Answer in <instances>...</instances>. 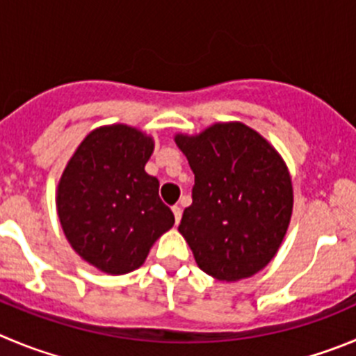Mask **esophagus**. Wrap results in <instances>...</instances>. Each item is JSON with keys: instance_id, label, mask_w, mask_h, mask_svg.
<instances>
[{"instance_id": "1", "label": "esophagus", "mask_w": 356, "mask_h": 356, "mask_svg": "<svg viewBox=\"0 0 356 356\" xmlns=\"http://www.w3.org/2000/svg\"><path fill=\"white\" fill-rule=\"evenodd\" d=\"M172 212H174V216H175V223L179 225V221H181V218H182V209L179 207V205H174V207H172Z\"/></svg>"}]
</instances>
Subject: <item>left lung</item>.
Listing matches in <instances>:
<instances>
[{"label":"left lung","mask_w":356,"mask_h":356,"mask_svg":"<svg viewBox=\"0 0 356 356\" xmlns=\"http://www.w3.org/2000/svg\"><path fill=\"white\" fill-rule=\"evenodd\" d=\"M175 144L195 174L193 204L179 232L198 267L219 281L257 274L277 253L288 230L293 189L275 149L241 122H219Z\"/></svg>","instance_id":"8db88e82"}]
</instances>
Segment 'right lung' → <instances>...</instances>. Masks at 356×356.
<instances>
[{"instance_id": "obj_1", "label": "right lung", "mask_w": 356, "mask_h": 356, "mask_svg": "<svg viewBox=\"0 0 356 356\" xmlns=\"http://www.w3.org/2000/svg\"><path fill=\"white\" fill-rule=\"evenodd\" d=\"M152 138L124 124L84 138L58 188V214L72 248L99 270L126 274L174 227V212L158 195L159 181L144 170Z\"/></svg>"}]
</instances>
